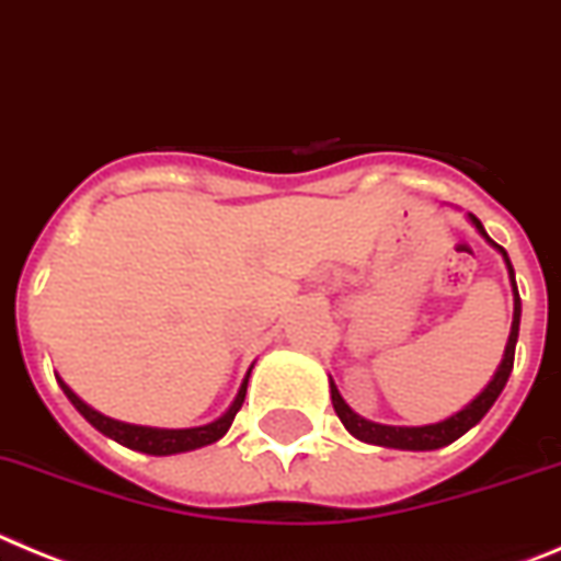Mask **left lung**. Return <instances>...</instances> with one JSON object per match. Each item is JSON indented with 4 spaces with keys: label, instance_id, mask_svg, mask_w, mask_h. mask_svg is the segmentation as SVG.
<instances>
[{
    "label": "left lung",
    "instance_id": "left-lung-1",
    "mask_svg": "<svg viewBox=\"0 0 561 561\" xmlns=\"http://www.w3.org/2000/svg\"><path fill=\"white\" fill-rule=\"evenodd\" d=\"M469 224L476 226L481 231V237H486V243H492L494 249L501 251L503 260H506L508 268V279H512V290H514V318H512V332H508V343L506 352H503V360L494 371V377L489 380V386L478 393L476 400L469 402L467 408H461L458 413H453L450 419H444V422H436V425H422V427H397V425H377V422H368V419L357 416L346 402H343L341 391L332 382L330 377V393H332V408H335L337 419L343 422V427L352 433L355 438L366 444H380V447H393V450H438V447H447L456 438H461L469 427H476L483 416L489 413V408L494 405V400L501 397V391L506 388L508 375H512L514 366V346H517V335H519V293H517V282H514V268L508 254L503 251V245H497L492 237L486 234L481 220L476 215H469Z\"/></svg>",
    "mask_w": 561,
    "mask_h": 561
}]
</instances>
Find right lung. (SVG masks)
<instances>
[{"label": "right lung", "instance_id": "1", "mask_svg": "<svg viewBox=\"0 0 561 561\" xmlns=\"http://www.w3.org/2000/svg\"><path fill=\"white\" fill-rule=\"evenodd\" d=\"M249 375H251V371H249ZM249 375H245L243 386H240L234 402H231V408L224 413V416L215 419V422H209V425H204V427H184V431H164V427L128 425V422H117V419H108V416H103V413L94 411V408L85 405L78 393H75L72 388L67 386V382L60 380V377H58V382H60V388H64V393L69 397V402H72V405L78 408L80 413H83L85 422H92V425L98 427L103 436H108V438H114V442L125 444V447H130V450L148 453V456H173V453L198 450V447H206V444L218 442V438L226 436V431H229L231 422H234L237 411L243 408L245 388H249Z\"/></svg>", "mask_w": 561, "mask_h": 561}]
</instances>
